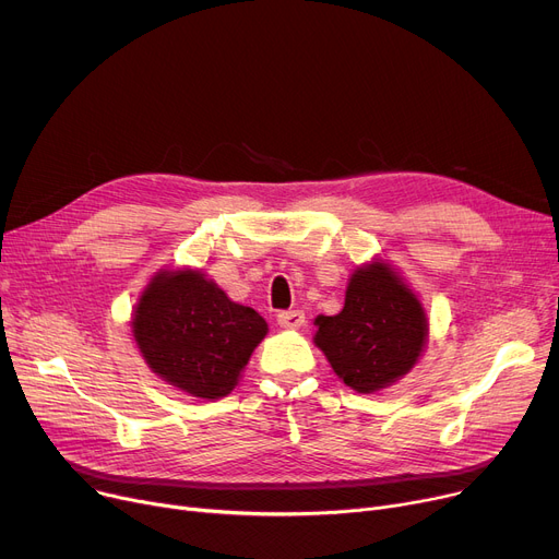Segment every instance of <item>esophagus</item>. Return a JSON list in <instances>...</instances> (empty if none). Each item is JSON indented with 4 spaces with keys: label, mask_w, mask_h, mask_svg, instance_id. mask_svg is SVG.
Instances as JSON below:
<instances>
[{
    "label": "esophagus",
    "mask_w": 559,
    "mask_h": 559,
    "mask_svg": "<svg viewBox=\"0 0 559 559\" xmlns=\"http://www.w3.org/2000/svg\"><path fill=\"white\" fill-rule=\"evenodd\" d=\"M278 324L289 331H299L306 324V312L304 310H285L278 314Z\"/></svg>",
    "instance_id": "esophagus-1"
}]
</instances>
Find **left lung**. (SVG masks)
Returning a JSON list of instances; mask_svg holds the SVG:
<instances>
[{
	"instance_id": "1",
	"label": "left lung",
	"mask_w": 559,
	"mask_h": 559,
	"mask_svg": "<svg viewBox=\"0 0 559 559\" xmlns=\"http://www.w3.org/2000/svg\"><path fill=\"white\" fill-rule=\"evenodd\" d=\"M314 344L344 385L360 394L385 390L413 369L428 342L419 297L390 262L373 258L354 270L344 308L314 319Z\"/></svg>"
}]
</instances>
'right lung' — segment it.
I'll return each instance as SVG.
<instances>
[{"label": "right lung", "mask_w": 559, "mask_h": 559, "mask_svg": "<svg viewBox=\"0 0 559 559\" xmlns=\"http://www.w3.org/2000/svg\"><path fill=\"white\" fill-rule=\"evenodd\" d=\"M267 321L235 304L201 270H158L131 317L140 354L167 385L217 401L233 392Z\"/></svg>", "instance_id": "add662e5"}]
</instances>
